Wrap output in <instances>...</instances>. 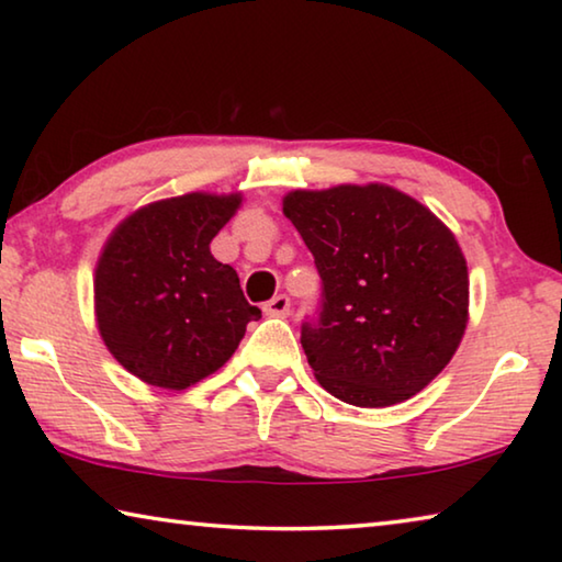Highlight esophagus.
Masks as SVG:
<instances>
[{
  "label": "esophagus",
  "instance_id": "obj_1",
  "mask_svg": "<svg viewBox=\"0 0 562 562\" xmlns=\"http://www.w3.org/2000/svg\"><path fill=\"white\" fill-rule=\"evenodd\" d=\"M265 315H270V317L290 315V297H288V294H278V297L265 302Z\"/></svg>",
  "mask_w": 562,
  "mask_h": 562
}]
</instances>
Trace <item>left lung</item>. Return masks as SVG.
Returning <instances> with one entry per match:
<instances>
[{
  "instance_id": "1",
  "label": "left lung",
  "mask_w": 562,
  "mask_h": 562,
  "mask_svg": "<svg viewBox=\"0 0 562 562\" xmlns=\"http://www.w3.org/2000/svg\"><path fill=\"white\" fill-rule=\"evenodd\" d=\"M282 211L322 278L319 307L300 337L317 382L369 408L422 392L469 322V270L453 233L379 183L294 190Z\"/></svg>"
}]
</instances>
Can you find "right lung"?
<instances>
[{
  "label": "right lung",
  "instance_id": "right-lung-1",
  "mask_svg": "<svg viewBox=\"0 0 562 562\" xmlns=\"http://www.w3.org/2000/svg\"><path fill=\"white\" fill-rule=\"evenodd\" d=\"M240 195L188 193L150 203L103 247L93 294L103 341L146 384L188 389L221 369L262 312L245 300L211 240Z\"/></svg>",
  "mask_w": 562,
  "mask_h": 562
}]
</instances>
